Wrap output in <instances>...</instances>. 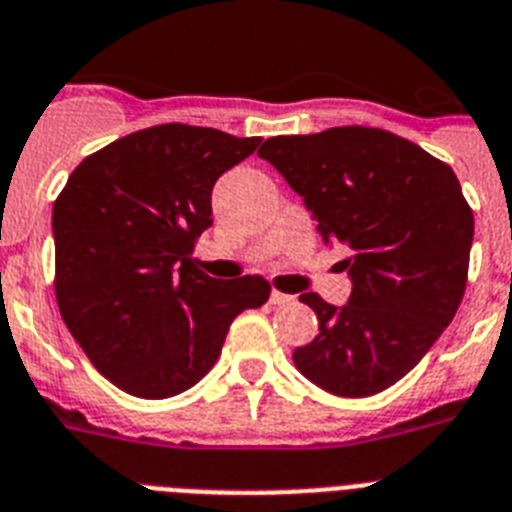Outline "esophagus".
<instances>
[{
  "instance_id": "34e87169",
  "label": "esophagus",
  "mask_w": 512,
  "mask_h": 512,
  "mask_svg": "<svg viewBox=\"0 0 512 512\" xmlns=\"http://www.w3.org/2000/svg\"><path fill=\"white\" fill-rule=\"evenodd\" d=\"M270 302H273V305H292L294 302V297L292 294H284V292H278V289H273V292H270Z\"/></svg>"
}]
</instances>
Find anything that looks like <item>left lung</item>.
Listing matches in <instances>:
<instances>
[{"label": "left lung", "instance_id": "obj_1", "mask_svg": "<svg viewBox=\"0 0 512 512\" xmlns=\"http://www.w3.org/2000/svg\"><path fill=\"white\" fill-rule=\"evenodd\" d=\"M305 199L326 244L344 249L350 302L299 294L318 336L294 350L302 376L336 397L397 384L450 326L468 284L473 210L447 162L392 131L328 128L257 149Z\"/></svg>", "mask_w": 512, "mask_h": 512}]
</instances>
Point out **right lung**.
I'll use <instances>...</instances> for the list:
<instances>
[{"mask_svg":"<svg viewBox=\"0 0 512 512\" xmlns=\"http://www.w3.org/2000/svg\"><path fill=\"white\" fill-rule=\"evenodd\" d=\"M257 147V136L162 123L86 157L54 199L62 321L123 392H186L215 365L236 315L268 302L263 276L220 281L191 257L213 226L215 181Z\"/></svg>","mask_w":512,"mask_h":512,"instance_id":"1","label":"right lung"}]
</instances>
